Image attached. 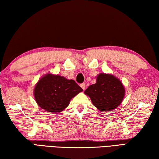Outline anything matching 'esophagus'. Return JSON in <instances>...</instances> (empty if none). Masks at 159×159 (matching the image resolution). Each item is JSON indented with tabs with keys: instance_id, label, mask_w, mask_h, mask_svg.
I'll return each instance as SVG.
<instances>
[{
	"instance_id": "esophagus-1",
	"label": "esophagus",
	"mask_w": 159,
	"mask_h": 159,
	"mask_svg": "<svg viewBox=\"0 0 159 159\" xmlns=\"http://www.w3.org/2000/svg\"><path fill=\"white\" fill-rule=\"evenodd\" d=\"M80 86L82 88L83 90H85V83H81V84L80 85Z\"/></svg>"
}]
</instances>
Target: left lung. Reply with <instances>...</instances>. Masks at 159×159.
<instances>
[{
  "label": "left lung",
  "mask_w": 159,
  "mask_h": 159,
  "mask_svg": "<svg viewBox=\"0 0 159 159\" xmlns=\"http://www.w3.org/2000/svg\"><path fill=\"white\" fill-rule=\"evenodd\" d=\"M93 105L101 111H109L116 109L124 98L125 90L120 80L112 75L100 74L95 84L85 90Z\"/></svg>",
  "instance_id": "left-lung-1"
}]
</instances>
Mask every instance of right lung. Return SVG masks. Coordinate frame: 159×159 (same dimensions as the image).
Masks as SVG:
<instances>
[{"label": "right lung", "instance_id": "add662e5", "mask_svg": "<svg viewBox=\"0 0 159 159\" xmlns=\"http://www.w3.org/2000/svg\"><path fill=\"white\" fill-rule=\"evenodd\" d=\"M83 89L74 80L48 74L39 80L35 87L34 97L38 104L48 112L62 111L71 98Z\"/></svg>", "mask_w": 159, "mask_h": 159}]
</instances>
